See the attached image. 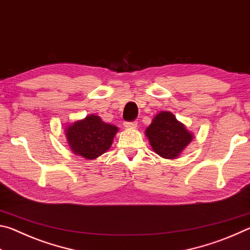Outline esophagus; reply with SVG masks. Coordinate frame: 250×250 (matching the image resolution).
<instances>
[{
    "label": "esophagus",
    "instance_id": "obj_1",
    "mask_svg": "<svg viewBox=\"0 0 250 250\" xmlns=\"http://www.w3.org/2000/svg\"><path fill=\"white\" fill-rule=\"evenodd\" d=\"M124 125L126 129H135L138 125V122L137 121H125Z\"/></svg>",
    "mask_w": 250,
    "mask_h": 250
}]
</instances>
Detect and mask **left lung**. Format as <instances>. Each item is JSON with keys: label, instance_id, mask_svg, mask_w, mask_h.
<instances>
[{"label": "left lung", "instance_id": "8db88e82", "mask_svg": "<svg viewBox=\"0 0 250 250\" xmlns=\"http://www.w3.org/2000/svg\"><path fill=\"white\" fill-rule=\"evenodd\" d=\"M146 134L152 149L164 159L177 158L193 140V134L167 111L160 112L153 118Z\"/></svg>", "mask_w": 250, "mask_h": 250}]
</instances>
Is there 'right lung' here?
<instances>
[{"label": "right lung", "instance_id": "add662e5", "mask_svg": "<svg viewBox=\"0 0 250 250\" xmlns=\"http://www.w3.org/2000/svg\"><path fill=\"white\" fill-rule=\"evenodd\" d=\"M118 128L104 124L98 116L90 115L67 126L66 138L75 154L94 160L111 146Z\"/></svg>", "mask_w": 250, "mask_h": 250}]
</instances>
